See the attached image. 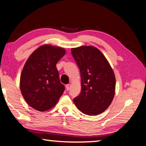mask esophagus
<instances>
[{"label":"esophagus","mask_w":146,"mask_h":146,"mask_svg":"<svg viewBox=\"0 0 146 146\" xmlns=\"http://www.w3.org/2000/svg\"><path fill=\"white\" fill-rule=\"evenodd\" d=\"M71 86V85H70V84H68V85H66V89H67V91H69V90L70 89Z\"/></svg>","instance_id":"34e87169"}]
</instances>
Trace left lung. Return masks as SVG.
<instances>
[{"label": "left lung", "mask_w": 146, "mask_h": 146, "mask_svg": "<svg viewBox=\"0 0 146 146\" xmlns=\"http://www.w3.org/2000/svg\"><path fill=\"white\" fill-rule=\"evenodd\" d=\"M80 69L81 92L73 99L80 111L98 115L107 109L113 100L116 87L114 71L102 52L93 46L71 48Z\"/></svg>", "instance_id": "8db88e82"}]
</instances>
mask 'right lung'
Wrapping results in <instances>:
<instances>
[{
  "mask_svg": "<svg viewBox=\"0 0 146 146\" xmlns=\"http://www.w3.org/2000/svg\"><path fill=\"white\" fill-rule=\"evenodd\" d=\"M65 54L60 47L45 44L26 61L20 75V87L26 102L38 111L53 107L65 91L56 64Z\"/></svg>",
  "mask_w": 146,
  "mask_h": 146,
  "instance_id": "1",
  "label": "right lung"
}]
</instances>
